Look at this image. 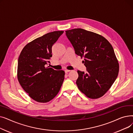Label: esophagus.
I'll use <instances>...</instances> for the list:
<instances>
[{"mask_svg": "<svg viewBox=\"0 0 133 133\" xmlns=\"http://www.w3.org/2000/svg\"><path fill=\"white\" fill-rule=\"evenodd\" d=\"M71 71L70 70H68V69H65V72L66 73H68V72H70Z\"/></svg>", "mask_w": 133, "mask_h": 133, "instance_id": "esophagus-1", "label": "esophagus"}]
</instances>
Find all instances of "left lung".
<instances>
[{
    "label": "left lung",
    "instance_id": "obj_1",
    "mask_svg": "<svg viewBox=\"0 0 133 133\" xmlns=\"http://www.w3.org/2000/svg\"><path fill=\"white\" fill-rule=\"evenodd\" d=\"M65 32L75 54L84 58L86 72L78 71V88L89 98H99L113 84L119 71L112 46L100 35L82 29Z\"/></svg>",
    "mask_w": 133,
    "mask_h": 133
}]
</instances>
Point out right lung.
<instances>
[{"label":"right lung","mask_w":133,"mask_h":133,"mask_svg":"<svg viewBox=\"0 0 133 133\" xmlns=\"http://www.w3.org/2000/svg\"><path fill=\"white\" fill-rule=\"evenodd\" d=\"M64 31H54L34 39L23 49L18 60V79L34 100L50 101L57 95L64 80L65 72L47 67L52 47Z\"/></svg>","instance_id":"1"}]
</instances>
